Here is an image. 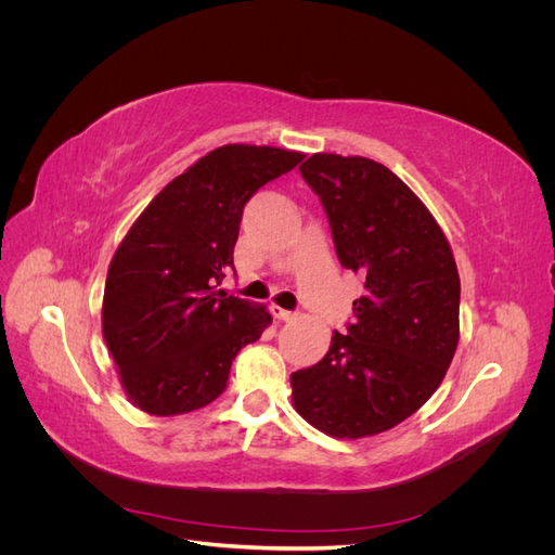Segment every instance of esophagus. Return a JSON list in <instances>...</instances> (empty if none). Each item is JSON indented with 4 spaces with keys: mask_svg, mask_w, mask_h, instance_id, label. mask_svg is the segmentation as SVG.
Segmentation results:
<instances>
[{
    "mask_svg": "<svg viewBox=\"0 0 555 555\" xmlns=\"http://www.w3.org/2000/svg\"><path fill=\"white\" fill-rule=\"evenodd\" d=\"M271 312L275 319H280V322H292V319H296V312L292 310H282L280 306H271Z\"/></svg>",
    "mask_w": 555,
    "mask_h": 555,
    "instance_id": "obj_1",
    "label": "esophagus"
}]
</instances>
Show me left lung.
I'll return each instance as SVG.
<instances>
[{
  "instance_id": "1",
  "label": "left lung",
  "mask_w": 555,
  "mask_h": 555,
  "mask_svg": "<svg viewBox=\"0 0 555 555\" xmlns=\"http://www.w3.org/2000/svg\"><path fill=\"white\" fill-rule=\"evenodd\" d=\"M300 176L365 292L326 357L292 375V400L331 438H371L405 422L444 379L459 345V268L430 210L384 164L317 153Z\"/></svg>"
}]
</instances>
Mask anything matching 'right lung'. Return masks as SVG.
Listing matches in <instances>:
<instances>
[{
	"instance_id": "obj_1",
	"label": "right lung",
	"mask_w": 555,
	"mask_h": 555,
	"mask_svg": "<svg viewBox=\"0 0 555 555\" xmlns=\"http://www.w3.org/2000/svg\"><path fill=\"white\" fill-rule=\"evenodd\" d=\"M304 153L229 143L173 178L131 224L108 266L102 328L139 410L176 416L227 389L231 361L273 322L266 306L217 292L233 268L243 208Z\"/></svg>"
}]
</instances>
